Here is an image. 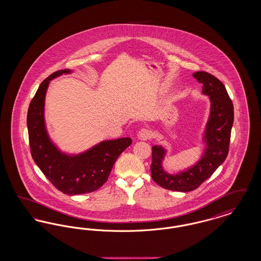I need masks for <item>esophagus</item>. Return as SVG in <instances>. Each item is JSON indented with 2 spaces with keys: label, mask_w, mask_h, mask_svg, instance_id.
Masks as SVG:
<instances>
[{
  "label": "esophagus",
  "mask_w": 261,
  "mask_h": 261,
  "mask_svg": "<svg viewBox=\"0 0 261 261\" xmlns=\"http://www.w3.org/2000/svg\"><path fill=\"white\" fill-rule=\"evenodd\" d=\"M137 136H138V139L141 140V141H147V140L150 139L151 132H150L149 130H148V129L143 128V129H141V130L138 132Z\"/></svg>",
  "instance_id": "1"
}]
</instances>
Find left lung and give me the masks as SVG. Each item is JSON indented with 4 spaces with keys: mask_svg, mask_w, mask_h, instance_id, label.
Instances as JSON below:
<instances>
[{
    "mask_svg": "<svg viewBox=\"0 0 261 261\" xmlns=\"http://www.w3.org/2000/svg\"><path fill=\"white\" fill-rule=\"evenodd\" d=\"M193 76L202 83V94L211 99V113L203 134L205 149L201 159L186 171L169 174L164 171L162 166L165 149L162 146L151 148L152 180L166 190L177 192L196 190L223 163L229 151L231 129L234 122L233 102L223 83L205 71L195 72Z\"/></svg>",
    "mask_w": 261,
    "mask_h": 261,
    "instance_id": "obj_1",
    "label": "left lung"
}]
</instances>
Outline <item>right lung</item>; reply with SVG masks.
Listing matches in <instances>:
<instances>
[{
  "mask_svg": "<svg viewBox=\"0 0 261 261\" xmlns=\"http://www.w3.org/2000/svg\"><path fill=\"white\" fill-rule=\"evenodd\" d=\"M71 70H59L38 88L27 112V128L31 155L41 171L59 191L66 195L87 194L102 186L120 153L131 144V138L102 141L86 151L69 155L62 152L48 135L44 107L50 80Z\"/></svg>",
  "mask_w": 261,
  "mask_h": 261,
  "instance_id": "1",
  "label": "right lung"
}]
</instances>
